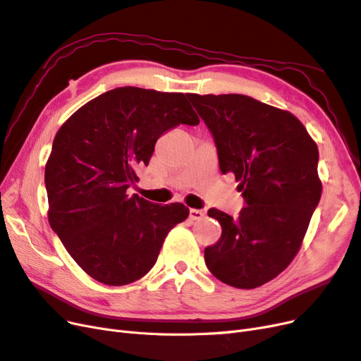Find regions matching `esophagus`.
<instances>
[{"label": "esophagus", "mask_w": 361, "mask_h": 361, "mask_svg": "<svg viewBox=\"0 0 361 361\" xmlns=\"http://www.w3.org/2000/svg\"><path fill=\"white\" fill-rule=\"evenodd\" d=\"M190 218L192 221H200L204 218V212L200 209H190Z\"/></svg>", "instance_id": "1"}]
</instances>
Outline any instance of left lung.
<instances>
[{"mask_svg": "<svg viewBox=\"0 0 361 361\" xmlns=\"http://www.w3.org/2000/svg\"><path fill=\"white\" fill-rule=\"evenodd\" d=\"M214 137L223 174L239 180L245 206L218 209V243L206 267L223 283L253 289L277 277L298 253L319 203L318 146L293 114L245 94H187Z\"/></svg>", "mask_w": 361, "mask_h": 361, "instance_id": "left-lung-1", "label": "left lung"}]
</instances>
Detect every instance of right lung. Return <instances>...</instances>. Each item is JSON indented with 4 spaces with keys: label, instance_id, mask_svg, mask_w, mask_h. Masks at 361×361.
I'll list each match as a JSON object with an SVG mask.
<instances>
[{
    "label": "right lung",
    "instance_id": "1",
    "mask_svg": "<svg viewBox=\"0 0 361 361\" xmlns=\"http://www.w3.org/2000/svg\"><path fill=\"white\" fill-rule=\"evenodd\" d=\"M199 122L187 94L118 87L59 129L45 167L48 218L92 279L123 286L146 276L169 232L187 220L182 203L155 204L128 188L166 130Z\"/></svg>",
    "mask_w": 361,
    "mask_h": 361
}]
</instances>
